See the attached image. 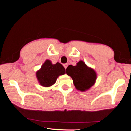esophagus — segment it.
Instances as JSON below:
<instances>
[{
	"label": "esophagus",
	"instance_id": "1",
	"mask_svg": "<svg viewBox=\"0 0 131 131\" xmlns=\"http://www.w3.org/2000/svg\"><path fill=\"white\" fill-rule=\"evenodd\" d=\"M68 66V64H67V63H65V64H64V65H63V66H64V68H65V69H66V68H67Z\"/></svg>",
	"mask_w": 131,
	"mask_h": 131
}]
</instances>
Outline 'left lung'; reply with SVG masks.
Instances as JSON below:
<instances>
[{"mask_svg":"<svg viewBox=\"0 0 131 131\" xmlns=\"http://www.w3.org/2000/svg\"><path fill=\"white\" fill-rule=\"evenodd\" d=\"M66 72L72 78L74 85L77 89L81 91H85L91 87L96 79L95 71L87 67L82 61H79L76 66L71 65L68 66Z\"/></svg>","mask_w":131,"mask_h":131,"instance_id":"8db88e82","label":"left lung"}]
</instances>
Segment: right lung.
Returning a JSON list of instances; mask_svg holds the SVG:
<instances>
[{
  "label": "right lung",
  "instance_id": "add662e5",
  "mask_svg": "<svg viewBox=\"0 0 131 131\" xmlns=\"http://www.w3.org/2000/svg\"><path fill=\"white\" fill-rule=\"evenodd\" d=\"M65 73V69L61 63L57 62L52 65L51 62L47 60L41 66L40 70L36 73L40 84L44 87H50L54 84L59 75Z\"/></svg>",
  "mask_w": 131,
  "mask_h": 131
}]
</instances>
